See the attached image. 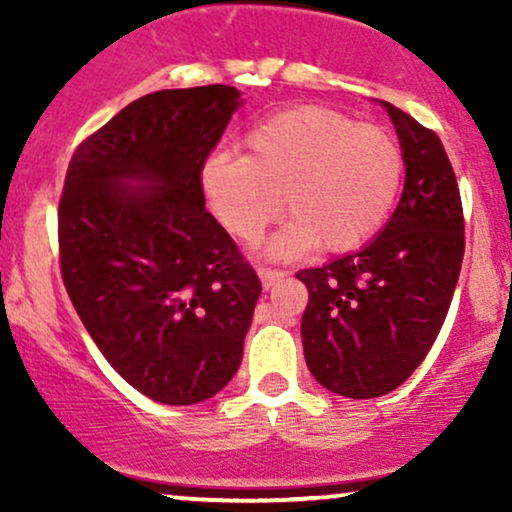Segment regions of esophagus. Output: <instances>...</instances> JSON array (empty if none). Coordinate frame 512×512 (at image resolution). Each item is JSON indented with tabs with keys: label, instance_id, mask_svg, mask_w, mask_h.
Returning a JSON list of instances; mask_svg holds the SVG:
<instances>
[{
	"label": "esophagus",
	"instance_id": "esophagus-1",
	"mask_svg": "<svg viewBox=\"0 0 512 512\" xmlns=\"http://www.w3.org/2000/svg\"><path fill=\"white\" fill-rule=\"evenodd\" d=\"M257 274H260L264 289H272L276 281H281L286 276L284 269H272V267H257Z\"/></svg>",
	"mask_w": 512,
	"mask_h": 512
}]
</instances>
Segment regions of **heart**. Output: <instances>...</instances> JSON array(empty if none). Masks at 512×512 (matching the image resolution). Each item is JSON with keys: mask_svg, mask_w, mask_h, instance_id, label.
I'll list each match as a JSON object with an SVG mask.
<instances>
[{"mask_svg": "<svg viewBox=\"0 0 512 512\" xmlns=\"http://www.w3.org/2000/svg\"><path fill=\"white\" fill-rule=\"evenodd\" d=\"M245 156L204 163L202 187L228 233L260 240L286 209L293 221L272 252L361 248L383 228L404 180V149L387 127L358 125L322 105L281 110L243 139Z\"/></svg>", "mask_w": 512, "mask_h": 512, "instance_id": "1", "label": "heart"}]
</instances>
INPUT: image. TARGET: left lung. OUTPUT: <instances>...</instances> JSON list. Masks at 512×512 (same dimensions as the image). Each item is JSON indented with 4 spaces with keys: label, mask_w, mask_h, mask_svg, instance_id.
<instances>
[{
    "label": "left lung",
    "mask_w": 512,
    "mask_h": 512,
    "mask_svg": "<svg viewBox=\"0 0 512 512\" xmlns=\"http://www.w3.org/2000/svg\"><path fill=\"white\" fill-rule=\"evenodd\" d=\"M407 161L395 214L363 250L296 276L308 289L305 363L327 390L370 399L419 368L448 315L464 257L460 187L433 129L385 103Z\"/></svg>",
    "instance_id": "obj_1"
}]
</instances>
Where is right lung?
Masks as SVG:
<instances>
[{
	"label": "right lung",
	"mask_w": 512,
	"mask_h": 512,
	"mask_svg": "<svg viewBox=\"0 0 512 512\" xmlns=\"http://www.w3.org/2000/svg\"><path fill=\"white\" fill-rule=\"evenodd\" d=\"M238 96L214 84L137 98L76 146L64 178V289L110 366L154 402L197 404L226 387L262 293L204 209V163Z\"/></svg>",
	"instance_id": "add662e5"
}]
</instances>
